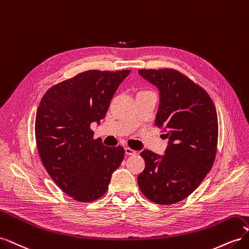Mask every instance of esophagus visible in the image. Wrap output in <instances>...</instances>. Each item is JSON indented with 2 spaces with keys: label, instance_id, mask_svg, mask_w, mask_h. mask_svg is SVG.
Returning <instances> with one entry per match:
<instances>
[{
  "label": "esophagus",
  "instance_id": "1",
  "mask_svg": "<svg viewBox=\"0 0 249 249\" xmlns=\"http://www.w3.org/2000/svg\"><path fill=\"white\" fill-rule=\"evenodd\" d=\"M124 152H125V155H127V156H133V155L136 154V152H135L134 149H132L130 147H125Z\"/></svg>",
  "mask_w": 249,
  "mask_h": 249
}]
</instances>
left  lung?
Segmentation results:
<instances>
[{
    "label": "left lung",
    "instance_id": "left-lung-1",
    "mask_svg": "<svg viewBox=\"0 0 249 249\" xmlns=\"http://www.w3.org/2000/svg\"><path fill=\"white\" fill-rule=\"evenodd\" d=\"M160 91L156 125L168 138L165 155L144 149L138 186L158 205H173L196 189L212 168L218 141L214 103L203 88L172 69L139 70Z\"/></svg>",
    "mask_w": 249,
    "mask_h": 249
}]
</instances>
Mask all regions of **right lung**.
<instances>
[{
    "label": "right lung",
    "instance_id": "obj_1",
    "mask_svg": "<svg viewBox=\"0 0 249 249\" xmlns=\"http://www.w3.org/2000/svg\"><path fill=\"white\" fill-rule=\"evenodd\" d=\"M131 71H87L50 88L35 119L37 149L57 186L74 200L89 202L106 193L124 157L123 146L93 139L118 86Z\"/></svg>",
    "mask_w": 249,
    "mask_h": 249
}]
</instances>
